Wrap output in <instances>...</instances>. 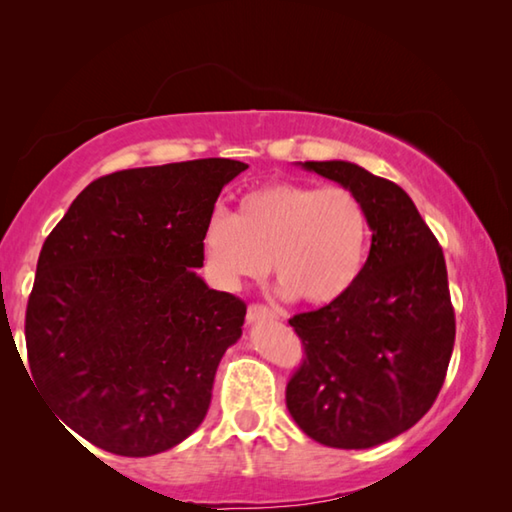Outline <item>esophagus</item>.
Listing matches in <instances>:
<instances>
[{"instance_id":"34e87169","label":"esophagus","mask_w":512,"mask_h":512,"mask_svg":"<svg viewBox=\"0 0 512 512\" xmlns=\"http://www.w3.org/2000/svg\"><path fill=\"white\" fill-rule=\"evenodd\" d=\"M246 318H248V323H259V320H277L280 318V314L273 309H268L266 305H250Z\"/></svg>"}]
</instances>
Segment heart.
I'll return each instance as SVG.
<instances>
[{
    "label": "heart",
    "instance_id": "1",
    "mask_svg": "<svg viewBox=\"0 0 512 512\" xmlns=\"http://www.w3.org/2000/svg\"><path fill=\"white\" fill-rule=\"evenodd\" d=\"M370 219L343 185L266 183L239 198L232 216L214 214L201 235L210 280L237 291L262 280L273 262L280 291L311 305L341 300L361 277Z\"/></svg>",
    "mask_w": 512,
    "mask_h": 512
}]
</instances>
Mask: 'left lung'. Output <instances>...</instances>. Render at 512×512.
<instances>
[{"label": "left lung", "instance_id": "1", "mask_svg": "<svg viewBox=\"0 0 512 512\" xmlns=\"http://www.w3.org/2000/svg\"><path fill=\"white\" fill-rule=\"evenodd\" d=\"M300 164L361 198L372 244L341 300L289 320L307 357L287 409L320 445L368 449L411 429L443 388L456 336L443 248L400 185L345 160Z\"/></svg>", "mask_w": 512, "mask_h": 512}]
</instances>
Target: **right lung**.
Wrapping results in <instances>:
<instances>
[{
	"label": "right lung",
	"instance_id": "1",
	"mask_svg": "<svg viewBox=\"0 0 512 512\" xmlns=\"http://www.w3.org/2000/svg\"><path fill=\"white\" fill-rule=\"evenodd\" d=\"M246 169L205 158L115 171L51 230L24 334L33 381L63 429L140 458L203 422L246 305L196 273L201 235L221 189Z\"/></svg>",
	"mask_w": 512,
	"mask_h": 512
}]
</instances>
